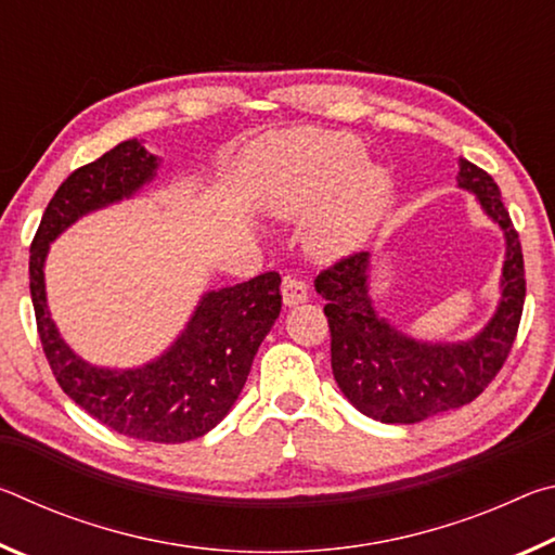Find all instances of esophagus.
Returning a JSON list of instances; mask_svg holds the SVG:
<instances>
[{"instance_id":"1","label":"esophagus","mask_w":555,"mask_h":555,"mask_svg":"<svg viewBox=\"0 0 555 555\" xmlns=\"http://www.w3.org/2000/svg\"><path fill=\"white\" fill-rule=\"evenodd\" d=\"M281 294H284V304L288 308L298 306L304 304V300H308V284L296 276H286L284 286H281Z\"/></svg>"}]
</instances>
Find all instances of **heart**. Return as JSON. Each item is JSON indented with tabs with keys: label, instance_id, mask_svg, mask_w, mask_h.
Segmentation results:
<instances>
[{
	"label": "heart",
	"instance_id": "obj_1",
	"mask_svg": "<svg viewBox=\"0 0 555 555\" xmlns=\"http://www.w3.org/2000/svg\"><path fill=\"white\" fill-rule=\"evenodd\" d=\"M362 144L340 131H304L271 154L274 191L281 212H298L333 193L313 242L323 251H340L360 242L389 198V173L377 164H360Z\"/></svg>",
	"mask_w": 555,
	"mask_h": 555
}]
</instances>
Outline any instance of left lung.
Wrapping results in <instances>:
<instances>
[{"label": "left lung", "instance_id": "obj_1", "mask_svg": "<svg viewBox=\"0 0 555 555\" xmlns=\"http://www.w3.org/2000/svg\"><path fill=\"white\" fill-rule=\"evenodd\" d=\"M457 185L477 195L506 237L500 308L467 343H416L374 313L367 296V251L337 259L315 276L331 325V362L337 387L354 409L382 424H418L475 401L500 374L519 331L526 279L519 232L500 185L480 166L460 158Z\"/></svg>", "mask_w": 555, "mask_h": 555}]
</instances>
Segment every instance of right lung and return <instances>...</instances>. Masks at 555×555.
Returning <instances> with one entry per match:
<instances>
[{
    "mask_svg": "<svg viewBox=\"0 0 555 555\" xmlns=\"http://www.w3.org/2000/svg\"><path fill=\"white\" fill-rule=\"evenodd\" d=\"M156 156L129 139L65 178L31 242L29 286L36 327L61 389L92 418L121 436L152 443L201 438L228 416L251 360L281 313V276L267 271L244 284L210 291L171 350L139 370H102L61 340L49 315L43 259L49 242L80 215L129 198L149 183Z\"/></svg>",
    "mask_w": 555,
    "mask_h": 555,
    "instance_id": "1",
    "label": "right lung"
}]
</instances>
